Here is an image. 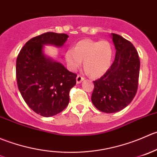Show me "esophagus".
<instances>
[{"label":"esophagus","mask_w":157,"mask_h":157,"mask_svg":"<svg viewBox=\"0 0 157 157\" xmlns=\"http://www.w3.org/2000/svg\"><path fill=\"white\" fill-rule=\"evenodd\" d=\"M83 80H84V78L82 76V75H77V77H76V82H77V83H78V84L81 83V82H82V81H83Z\"/></svg>","instance_id":"1"}]
</instances>
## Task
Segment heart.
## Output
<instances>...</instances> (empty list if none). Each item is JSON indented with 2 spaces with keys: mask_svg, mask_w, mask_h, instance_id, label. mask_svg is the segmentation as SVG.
I'll return each instance as SVG.
<instances>
[{
  "mask_svg": "<svg viewBox=\"0 0 157 157\" xmlns=\"http://www.w3.org/2000/svg\"><path fill=\"white\" fill-rule=\"evenodd\" d=\"M112 56V46L107 40H82L75 44L73 49H69L66 51L65 58L72 70L79 67L84 60V68L89 75L98 78L108 70Z\"/></svg>",
  "mask_w": 157,
  "mask_h": 157,
  "instance_id": "obj_1",
  "label": "heart"
}]
</instances>
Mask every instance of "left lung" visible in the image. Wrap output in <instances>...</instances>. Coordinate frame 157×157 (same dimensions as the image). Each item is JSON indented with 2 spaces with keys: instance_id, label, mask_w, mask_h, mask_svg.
I'll return each mask as SVG.
<instances>
[{
  "instance_id": "1",
  "label": "left lung",
  "mask_w": 157,
  "mask_h": 157,
  "mask_svg": "<svg viewBox=\"0 0 157 157\" xmlns=\"http://www.w3.org/2000/svg\"><path fill=\"white\" fill-rule=\"evenodd\" d=\"M116 49L114 62L103 76L94 81L91 101L105 113L126 108L136 95L140 74L139 56L133 45L121 36L111 33Z\"/></svg>"
}]
</instances>
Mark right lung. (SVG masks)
I'll list each match as a JSON object with an SVG mask.
<instances>
[{
	"label": "right lung",
	"instance_id": "1",
	"mask_svg": "<svg viewBox=\"0 0 157 157\" xmlns=\"http://www.w3.org/2000/svg\"><path fill=\"white\" fill-rule=\"evenodd\" d=\"M69 36L47 32L30 39L20 51L16 62L19 91L26 105L36 114L51 117L63 111L69 102V91L77 75L43 53V45L62 46Z\"/></svg>",
	"mask_w": 157,
	"mask_h": 157
}]
</instances>
